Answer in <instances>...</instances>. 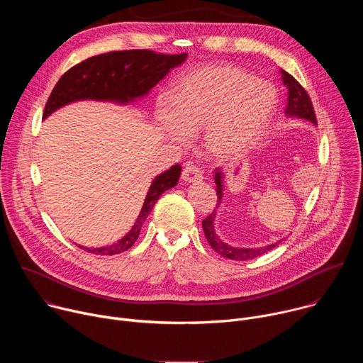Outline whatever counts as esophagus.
Here are the masks:
<instances>
[{
  "label": "esophagus",
  "instance_id": "34e87169",
  "mask_svg": "<svg viewBox=\"0 0 363 363\" xmlns=\"http://www.w3.org/2000/svg\"><path fill=\"white\" fill-rule=\"evenodd\" d=\"M182 179L185 182H198L202 179V171L194 164H186L182 171Z\"/></svg>",
  "mask_w": 363,
  "mask_h": 363
}]
</instances>
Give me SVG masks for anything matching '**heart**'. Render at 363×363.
Wrapping results in <instances>:
<instances>
[{
  "label": "heart",
  "mask_w": 363,
  "mask_h": 363,
  "mask_svg": "<svg viewBox=\"0 0 363 363\" xmlns=\"http://www.w3.org/2000/svg\"><path fill=\"white\" fill-rule=\"evenodd\" d=\"M277 108L276 89L230 65H203L184 74L172 101H158V121L174 139L206 128V145L218 157L252 146L267 130Z\"/></svg>",
  "instance_id": "b5f03b06"
}]
</instances>
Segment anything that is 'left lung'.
I'll return each mask as SVG.
<instances>
[{
  "label": "left lung",
  "instance_id": "8db88e82",
  "mask_svg": "<svg viewBox=\"0 0 363 363\" xmlns=\"http://www.w3.org/2000/svg\"><path fill=\"white\" fill-rule=\"evenodd\" d=\"M281 77H283V83L287 87V106H286V115L290 118H301V119H307L312 123H318L316 119V113L313 109V103L310 100L307 91L304 90V87L286 70H280ZM216 184H217V196L221 201L223 198V174L220 172V168L216 169ZM214 218H216V210L206 217L205 220H202V228L205 233L206 240H208L210 245L213 247L214 251H217L220 255L225 257V258H231V260H251V258H255L258 255H263L264 252L273 250L277 244L281 242V240L276 244H270L267 247H262V248H237V247H231L227 242H224L221 238H218V235L214 231Z\"/></svg>",
  "mask_w": 363,
  "mask_h": 363
}]
</instances>
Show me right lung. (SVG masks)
<instances>
[{"label":"right lung","instance_id":"right-lung-1","mask_svg":"<svg viewBox=\"0 0 363 363\" xmlns=\"http://www.w3.org/2000/svg\"><path fill=\"white\" fill-rule=\"evenodd\" d=\"M186 59V53L164 55L152 50H123L109 51L83 60L69 69L51 91L43 118L45 119L56 109L70 101L82 99L129 101L146 94L155 84L162 80L171 69L179 66ZM181 165H174L153 179L145 198L142 211L133 228L116 244L103 248H86L97 255H113L129 250L139 237L140 228L157 203L160 196L178 184Z\"/></svg>","mask_w":363,"mask_h":363}]
</instances>
